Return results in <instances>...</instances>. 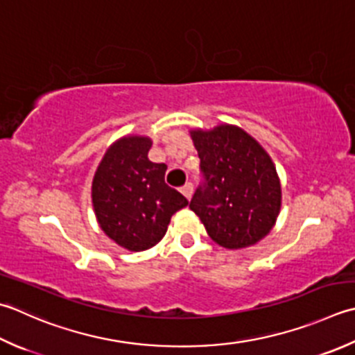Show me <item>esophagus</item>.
<instances>
[{
    "label": "esophagus",
    "mask_w": 355,
    "mask_h": 355,
    "mask_svg": "<svg viewBox=\"0 0 355 355\" xmlns=\"http://www.w3.org/2000/svg\"><path fill=\"white\" fill-rule=\"evenodd\" d=\"M180 191H182V193L187 200H191L192 198V193H193V186H192V183H186Z\"/></svg>",
    "instance_id": "1"
}]
</instances>
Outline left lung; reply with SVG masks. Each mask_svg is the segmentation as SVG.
Listing matches in <instances>:
<instances>
[{
  "label": "left lung",
  "mask_w": 355,
  "mask_h": 355,
  "mask_svg": "<svg viewBox=\"0 0 355 355\" xmlns=\"http://www.w3.org/2000/svg\"><path fill=\"white\" fill-rule=\"evenodd\" d=\"M201 183L189 203L209 237L226 249L265 239L282 207L275 166L259 141L232 124L191 130Z\"/></svg>",
  "instance_id": "8db88e82"
}]
</instances>
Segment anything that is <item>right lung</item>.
Segmentation results:
<instances>
[{"mask_svg": "<svg viewBox=\"0 0 355 355\" xmlns=\"http://www.w3.org/2000/svg\"><path fill=\"white\" fill-rule=\"evenodd\" d=\"M149 137L128 135L104 154L92 182L100 227L128 251H146L164 237L171 217L189 205L164 182L168 166L152 163Z\"/></svg>", "mask_w": 355, "mask_h": 355, "instance_id": "obj_1", "label": "right lung"}]
</instances>
